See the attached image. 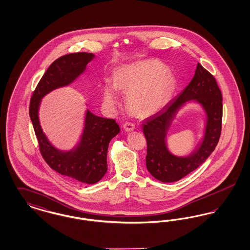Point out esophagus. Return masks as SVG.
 <instances>
[{"label":"esophagus","mask_w":250,"mask_h":250,"mask_svg":"<svg viewBox=\"0 0 250 250\" xmlns=\"http://www.w3.org/2000/svg\"><path fill=\"white\" fill-rule=\"evenodd\" d=\"M123 126L126 131H132L135 129V124L132 122H125Z\"/></svg>","instance_id":"esophagus-1"}]
</instances>
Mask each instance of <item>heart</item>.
<instances>
[{
    "mask_svg": "<svg viewBox=\"0 0 250 250\" xmlns=\"http://www.w3.org/2000/svg\"><path fill=\"white\" fill-rule=\"evenodd\" d=\"M115 83L108 82L104 98L108 105L119 100L120 90L127 93L128 104L136 112L148 114L166 104L174 86V79L166 66L155 60L123 66L115 73Z\"/></svg>",
    "mask_w": 250,
    "mask_h": 250,
    "instance_id": "heart-1",
    "label": "heart"
}]
</instances>
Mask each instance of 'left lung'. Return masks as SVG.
<instances>
[{
	"label": "left lung",
	"mask_w": 250,
	"mask_h": 250,
	"mask_svg": "<svg viewBox=\"0 0 250 250\" xmlns=\"http://www.w3.org/2000/svg\"><path fill=\"white\" fill-rule=\"evenodd\" d=\"M189 100H197L208 113L206 136L200 148L188 158L169 154L165 144L166 133L178 107ZM222 94L214 76L200 62L186 89L166 107L144 120L143 133L147 142L146 166L155 179L171 183L185 177L208 158L217 145L222 129Z\"/></svg>",
	"instance_id": "8db88e82"
}]
</instances>
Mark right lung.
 I'll return each instance as SVG.
<instances>
[{"instance_id": "obj_1", "label": "right lung", "mask_w": 250, "mask_h": 250, "mask_svg": "<svg viewBox=\"0 0 250 250\" xmlns=\"http://www.w3.org/2000/svg\"><path fill=\"white\" fill-rule=\"evenodd\" d=\"M94 57L93 53L75 52L55 60L37 84L29 107L39 151L46 163L60 174L84 184H95L107 172L108 143L119 133L118 124L114 119L98 117L87 111L82 142L74 151L63 153L48 143L39 125L37 113L40 99L44 95L72 83Z\"/></svg>"}]
</instances>
